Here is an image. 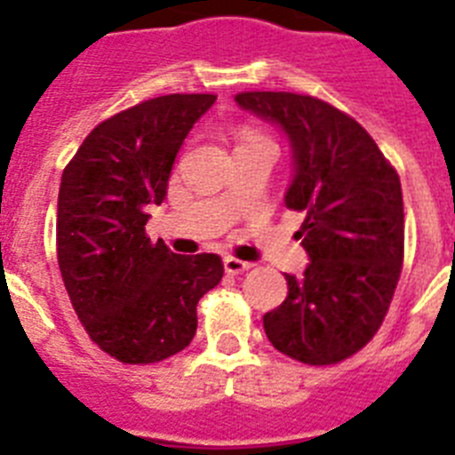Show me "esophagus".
I'll return each mask as SVG.
<instances>
[{
	"instance_id": "1",
	"label": "esophagus",
	"mask_w": 455,
	"mask_h": 455,
	"mask_svg": "<svg viewBox=\"0 0 455 455\" xmlns=\"http://www.w3.org/2000/svg\"><path fill=\"white\" fill-rule=\"evenodd\" d=\"M223 267H225V271L230 273V275H236V273H243L246 268H251V264L243 262V259H236V257H225Z\"/></svg>"
}]
</instances>
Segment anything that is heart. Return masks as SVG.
I'll list each match as a JSON object with an SVG mask.
<instances>
[{"label":"heart","instance_id":"b5f03b06","mask_svg":"<svg viewBox=\"0 0 455 455\" xmlns=\"http://www.w3.org/2000/svg\"><path fill=\"white\" fill-rule=\"evenodd\" d=\"M255 139H259V136H251V134L246 136V140H255Z\"/></svg>","mask_w":455,"mask_h":455}]
</instances>
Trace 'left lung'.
<instances>
[{
  "label": "left lung",
  "instance_id": "1",
  "mask_svg": "<svg viewBox=\"0 0 455 455\" xmlns=\"http://www.w3.org/2000/svg\"><path fill=\"white\" fill-rule=\"evenodd\" d=\"M235 102L277 124L291 148L287 209L309 264L264 315L268 341L305 364H335L376 335L403 264L399 175L363 124L309 95L252 91Z\"/></svg>",
  "mask_w": 455,
  "mask_h": 455
}]
</instances>
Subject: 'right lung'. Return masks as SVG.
I'll use <instances>...</instances> for the list:
<instances>
[{"instance_id": "add662e5", "label": "right lung", "mask_w": 455, "mask_h": 455, "mask_svg": "<svg viewBox=\"0 0 455 455\" xmlns=\"http://www.w3.org/2000/svg\"><path fill=\"white\" fill-rule=\"evenodd\" d=\"M216 95H162L100 123L72 156L56 209L63 284L91 339L127 364L191 344L198 300L223 277L219 255H178L146 236L184 139Z\"/></svg>"}]
</instances>
